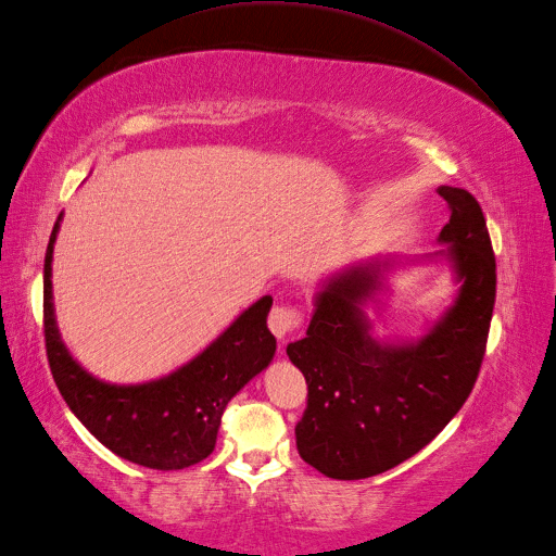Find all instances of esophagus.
<instances>
[{
    "label": "esophagus",
    "mask_w": 556,
    "mask_h": 556,
    "mask_svg": "<svg viewBox=\"0 0 556 556\" xmlns=\"http://www.w3.org/2000/svg\"><path fill=\"white\" fill-rule=\"evenodd\" d=\"M300 323H302L300 314H296V311L290 306H276L268 314V328L278 337V340H286L290 332L300 328Z\"/></svg>",
    "instance_id": "obj_1"
}]
</instances>
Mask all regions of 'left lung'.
<instances>
[{"label":"left lung","instance_id":"8db88e82","mask_svg":"<svg viewBox=\"0 0 556 556\" xmlns=\"http://www.w3.org/2000/svg\"><path fill=\"white\" fill-rule=\"evenodd\" d=\"M451 222L437 252L453 302L417 340L377 337L368 311L380 314L399 262L349 264L320 278L306 337L288 344L308 384L296 425V451L330 479L356 481L396 467L439 437L471 394L495 304V256L479 202L465 188L439 186Z\"/></svg>","mask_w":556,"mask_h":556}]
</instances>
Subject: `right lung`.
I'll return each mask as SVG.
<instances>
[{
    "label": "right lung",
    "mask_w": 556,
    "mask_h": 556,
    "mask_svg": "<svg viewBox=\"0 0 556 556\" xmlns=\"http://www.w3.org/2000/svg\"><path fill=\"white\" fill-rule=\"evenodd\" d=\"M63 214L45 256L47 358L63 401L93 439L127 463L148 469H184L205 459L216 443L226 405L276 356L264 294L224 332L172 372L137 384H115L91 375L65 346L53 308L51 262Z\"/></svg>",
    "instance_id": "1"
}]
</instances>
